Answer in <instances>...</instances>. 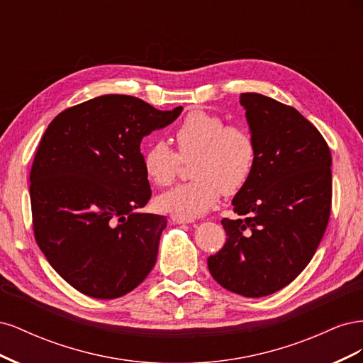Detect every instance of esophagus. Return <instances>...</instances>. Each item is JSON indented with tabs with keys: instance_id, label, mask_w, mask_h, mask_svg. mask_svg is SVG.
I'll use <instances>...</instances> for the list:
<instances>
[{
	"instance_id": "1",
	"label": "esophagus",
	"mask_w": 363,
	"mask_h": 363,
	"mask_svg": "<svg viewBox=\"0 0 363 363\" xmlns=\"http://www.w3.org/2000/svg\"><path fill=\"white\" fill-rule=\"evenodd\" d=\"M172 221L174 223H177V224H191V223H194V219L192 218H183V216H172Z\"/></svg>"
}]
</instances>
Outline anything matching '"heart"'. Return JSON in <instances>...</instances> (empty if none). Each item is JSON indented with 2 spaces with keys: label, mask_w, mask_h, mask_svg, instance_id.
<instances>
[{
  "label": "heart",
  "mask_w": 363,
  "mask_h": 363,
  "mask_svg": "<svg viewBox=\"0 0 363 363\" xmlns=\"http://www.w3.org/2000/svg\"><path fill=\"white\" fill-rule=\"evenodd\" d=\"M175 152L168 142L155 140L142 152L147 177L168 186L177 177L182 162H189L194 180L163 192L160 211L175 216L195 218L218 204L223 192L233 195L251 179L257 162V144L251 131L204 111H194L175 130Z\"/></svg>",
  "instance_id": "heart-1"
}]
</instances>
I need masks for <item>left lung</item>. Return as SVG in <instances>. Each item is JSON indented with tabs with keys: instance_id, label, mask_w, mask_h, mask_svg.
Returning <instances> with one entry per match:
<instances>
[{
	"instance_id": "obj_1",
	"label": "left lung",
	"mask_w": 363,
	"mask_h": 363,
	"mask_svg": "<svg viewBox=\"0 0 363 363\" xmlns=\"http://www.w3.org/2000/svg\"><path fill=\"white\" fill-rule=\"evenodd\" d=\"M257 144L251 179L224 218V247L207 259L227 291L259 298L280 291L313 257L332 207V155L316 127L294 107L240 94Z\"/></svg>"
}]
</instances>
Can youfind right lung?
<instances>
[{
    "mask_svg": "<svg viewBox=\"0 0 363 363\" xmlns=\"http://www.w3.org/2000/svg\"><path fill=\"white\" fill-rule=\"evenodd\" d=\"M182 111L101 95L63 111L43 133L30 172L35 238L82 294L118 298L155 267L167 216L140 212L151 196L140 142Z\"/></svg>",
    "mask_w": 363,
    "mask_h": 363,
    "instance_id": "obj_1",
    "label": "right lung"
}]
</instances>
